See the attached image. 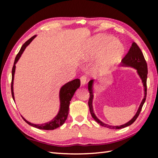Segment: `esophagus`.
Wrapping results in <instances>:
<instances>
[{"label":"esophagus","mask_w":158,"mask_h":158,"mask_svg":"<svg viewBox=\"0 0 158 158\" xmlns=\"http://www.w3.org/2000/svg\"><path fill=\"white\" fill-rule=\"evenodd\" d=\"M80 81H81V85H82V86L85 85V84H86V82H87L86 78H85V76H82V77H81L80 78Z\"/></svg>","instance_id":"1"}]
</instances>
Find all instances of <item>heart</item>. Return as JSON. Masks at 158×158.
I'll list each match as a JSON object with an SVG mask.
<instances>
[{"mask_svg": "<svg viewBox=\"0 0 158 158\" xmlns=\"http://www.w3.org/2000/svg\"><path fill=\"white\" fill-rule=\"evenodd\" d=\"M125 47L120 41L111 36H95L87 47L85 55L88 59L98 58L93 66V71L99 76L109 73L123 57Z\"/></svg>", "mask_w": 158, "mask_h": 158, "instance_id": "1", "label": "heart"}]
</instances>
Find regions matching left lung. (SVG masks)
<instances>
[{
    "label": "left lung",
    "instance_id": "left-lung-1",
    "mask_svg": "<svg viewBox=\"0 0 158 158\" xmlns=\"http://www.w3.org/2000/svg\"><path fill=\"white\" fill-rule=\"evenodd\" d=\"M121 65V66H123V67H131V68L135 69L136 70L137 74H138V76H139L140 78L142 80V82L143 84V86H144V98H143L142 101L139 107H138L136 114H135V116H134L131 120L128 122H127V123L124 124V125H121L120 126H113V125H109L106 123H104L102 121H100L95 114L94 111V108H93V99L94 98V83L96 80H91L88 82V91L89 92V99L88 101V105H89V111L91 114H92V116L94 120L98 124H99L100 125L110 129H121L132 125V124L136 121V119L137 118L138 115H139L143 105H144L146 101V94H147V85H146L147 75H148L147 63L144 57V55H143L142 52L141 51L139 47L137 45V44L135 42L132 43L131 47L130 48V49H129L128 53L122 60Z\"/></svg>",
    "mask_w": 158,
    "mask_h": 158
}]
</instances>
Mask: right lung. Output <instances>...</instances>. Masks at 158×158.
<instances>
[{"instance_id": "add662e5", "label": "right lung", "mask_w": 158, "mask_h": 158, "mask_svg": "<svg viewBox=\"0 0 158 158\" xmlns=\"http://www.w3.org/2000/svg\"><path fill=\"white\" fill-rule=\"evenodd\" d=\"M37 36V35L31 37L29 40H27L24 44L22 45L21 49L19 51L18 55L16 56L15 60H14V66L12 70V84H11V91L12 98L15 102V98H14V74H15L16 71V64L18 61L20 59L23 51H25L26 47L30 44V43L33 41V40ZM80 86V80L79 79H74L70 82L66 83L62 86L59 91V101H60V106L59 110L56 115L51 120L45 123L42 124H34L27 121L25 118H22L28 125L32 126L35 128L41 129V130H54V129L59 128L62 126L66 121V118L68 117L69 111V106L70 102L73 98L74 94H75L76 91L79 88Z\"/></svg>"}]
</instances>
